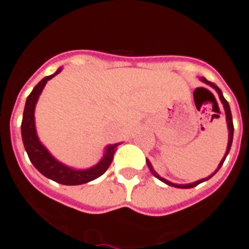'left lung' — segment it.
Here are the masks:
<instances>
[{
	"label": "left lung",
	"instance_id": "1",
	"mask_svg": "<svg viewBox=\"0 0 249 249\" xmlns=\"http://www.w3.org/2000/svg\"><path fill=\"white\" fill-rule=\"evenodd\" d=\"M201 81H203V83H205V84H208L209 86H212V88H214V89H216V91H217V93H218V97H220L221 102H222V105H224V107H225V112H226V120H228V128H229L228 150H226V154H225L224 159L221 160V163H220V165H218V168H217V170H216V172H214V173L212 174V176H214V174H216L217 172H218V169H220L221 166H222V164H224L225 159H226V156H228L229 151H230V147H231V143H232V136H234V125H232V116H231V111H230V106H229L228 101H226V99H225V98H224V95H222V91H221L220 88H218V86H217V85H214V84H213V83H211V81H208V80H207V79H204V77H201ZM146 163H147V166H148V168H150V172H151V173L154 174V176H155L156 178H158V179H160V181L164 182V183H166V185L174 186V187H178V189H191V187H195V186H197V185H199V183L207 181V179H209V178L212 177V176H211V177H208V178H203V179H199V181L194 182V183H190V185H176V183H172V182L166 181V179H164V178L160 177L159 174L156 173L155 170H154V168H152L151 163H150L148 160H146Z\"/></svg>",
	"mask_w": 249,
	"mask_h": 249
}]
</instances>
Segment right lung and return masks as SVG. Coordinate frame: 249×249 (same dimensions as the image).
Returning a JSON list of instances; mask_svg holds the SVG:
<instances>
[{"label":"right lung","mask_w":249,"mask_h":249,"mask_svg":"<svg viewBox=\"0 0 249 249\" xmlns=\"http://www.w3.org/2000/svg\"><path fill=\"white\" fill-rule=\"evenodd\" d=\"M60 70L52 76H46L41 80L33 88L32 93L29 94L25 102L24 113H23V120H21V138L31 163L35 165L41 174H44L45 177L50 178L53 181L62 183V185L75 186L83 185L86 182H90L95 178L101 177L106 170L108 169L113 160V154L116 151L117 144H111L106 150L105 158L99 161L95 166L86 170H75L58 163L54 158L48 152V150L40 143V141L37 138L36 128H35V106L38 99V95L44 89L45 84L48 83V80L59 73Z\"/></svg>","instance_id":"add662e5"}]
</instances>
